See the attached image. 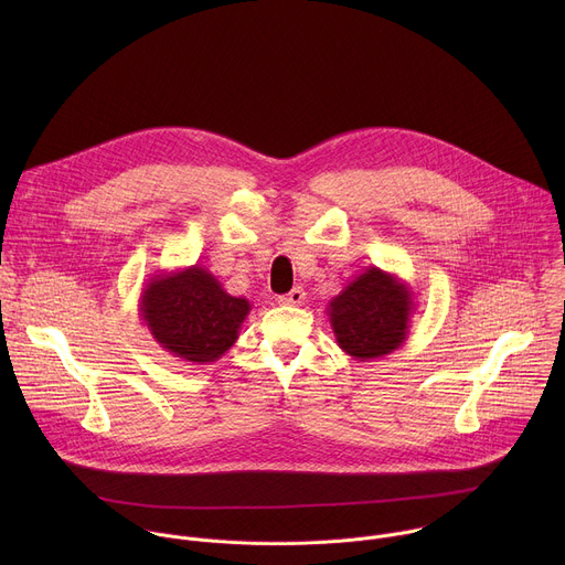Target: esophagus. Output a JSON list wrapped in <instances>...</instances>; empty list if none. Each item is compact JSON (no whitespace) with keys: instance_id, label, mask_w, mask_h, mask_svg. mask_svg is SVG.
I'll return each instance as SVG.
<instances>
[{"instance_id":"34e87169","label":"esophagus","mask_w":565,"mask_h":565,"mask_svg":"<svg viewBox=\"0 0 565 565\" xmlns=\"http://www.w3.org/2000/svg\"><path fill=\"white\" fill-rule=\"evenodd\" d=\"M303 299H306V292H303V288L301 286H297V288H292L290 292H286V295H279V303L281 306H301L303 303Z\"/></svg>"}]
</instances>
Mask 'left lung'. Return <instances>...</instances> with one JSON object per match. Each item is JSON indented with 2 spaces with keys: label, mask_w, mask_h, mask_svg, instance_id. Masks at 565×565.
Listing matches in <instances>:
<instances>
[{
  "label": "left lung",
  "mask_w": 565,
  "mask_h": 565,
  "mask_svg": "<svg viewBox=\"0 0 565 565\" xmlns=\"http://www.w3.org/2000/svg\"><path fill=\"white\" fill-rule=\"evenodd\" d=\"M414 310L412 286L377 266L349 281L327 308L338 347L360 362L384 358L405 344Z\"/></svg>",
  "instance_id": "left-lung-1"
}]
</instances>
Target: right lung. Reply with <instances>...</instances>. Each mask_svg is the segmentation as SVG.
I'll use <instances>...</instances> for the list:
<instances>
[{"instance_id": "1", "label": "right lung", "mask_w": 565, "mask_h": 565, "mask_svg": "<svg viewBox=\"0 0 565 565\" xmlns=\"http://www.w3.org/2000/svg\"><path fill=\"white\" fill-rule=\"evenodd\" d=\"M250 310L248 299L225 292L199 264L153 275L138 301L153 342L190 364H214L227 353Z\"/></svg>"}]
</instances>
